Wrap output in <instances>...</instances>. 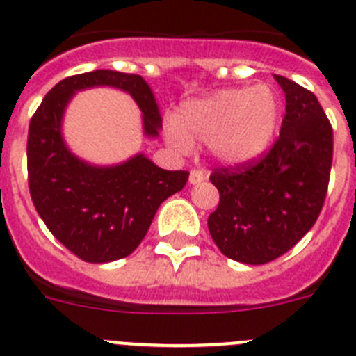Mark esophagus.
Instances as JSON below:
<instances>
[{
	"label": "esophagus",
	"instance_id": "esophagus-1",
	"mask_svg": "<svg viewBox=\"0 0 356 356\" xmlns=\"http://www.w3.org/2000/svg\"><path fill=\"white\" fill-rule=\"evenodd\" d=\"M203 180H205V172H203L202 169H193V171H191V175H189L191 184H193V185L202 184Z\"/></svg>",
	"mask_w": 356,
	"mask_h": 356
}]
</instances>
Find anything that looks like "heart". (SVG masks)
Returning a JSON list of instances; mask_svg holds the SVG:
<instances>
[{
  "label": "heart",
  "mask_w": 356,
  "mask_h": 356,
  "mask_svg": "<svg viewBox=\"0 0 356 356\" xmlns=\"http://www.w3.org/2000/svg\"><path fill=\"white\" fill-rule=\"evenodd\" d=\"M281 104L272 88H227L185 104L180 124H169L167 136L180 151L191 142H207L221 163L239 165L259 158L272 144Z\"/></svg>",
  "instance_id": "b5f03b06"
}]
</instances>
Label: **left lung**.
Listing matches in <instances>:
<instances>
[{
  "mask_svg": "<svg viewBox=\"0 0 356 356\" xmlns=\"http://www.w3.org/2000/svg\"><path fill=\"white\" fill-rule=\"evenodd\" d=\"M286 97L279 138L259 158L214 167L220 191L209 232L227 257L265 265L286 254L317 221L333 162V129L317 97L275 75Z\"/></svg>",
  "mask_w": 356,
  "mask_h": 356,
  "instance_id": "obj_1",
  "label": "left lung"
}]
</instances>
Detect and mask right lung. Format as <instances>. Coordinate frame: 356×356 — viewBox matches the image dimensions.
I'll return each mask as SVG.
<instances>
[{
  "instance_id": "obj_1",
  "label": "right lung",
  "mask_w": 356,
  "mask_h": 356,
  "mask_svg": "<svg viewBox=\"0 0 356 356\" xmlns=\"http://www.w3.org/2000/svg\"><path fill=\"white\" fill-rule=\"evenodd\" d=\"M115 86L127 91L144 115V129L162 127L153 91L136 74L95 70L63 79L30 118L26 142L29 189L33 207L56 239L86 263L129 256L149 230L160 203L181 191L187 171H165L144 154L115 167H93L66 149L60 118L77 90Z\"/></svg>"
}]
</instances>
